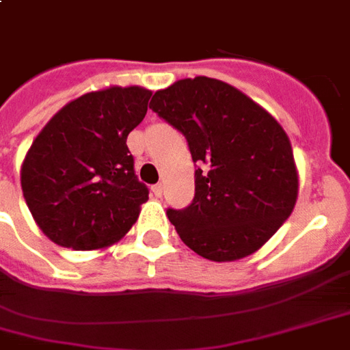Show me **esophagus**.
I'll return each instance as SVG.
<instances>
[{"label": "esophagus", "instance_id": "34e87169", "mask_svg": "<svg viewBox=\"0 0 350 350\" xmlns=\"http://www.w3.org/2000/svg\"><path fill=\"white\" fill-rule=\"evenodd\" d=\"M152 193H154L155 198H161V195H163V185H161V183L154 185V187H152Z\"/></svg>", "mask_w": 350, "mask_h": 350}]
</instances>
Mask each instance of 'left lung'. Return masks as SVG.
<instances>
[{
	"instance_id": "8db88e82",
	"label": "left lung",
	"mask_w": 350,
	"mask_h": 350,
	"mask_svg": "<svg viewBox=\"0 0 350 350\" xmlns=\"http://www.w3.org/2000/svg\"><path fill=\"white\" fill-rule=\"evenodd\" d=\"M150 109L187 139L195 198L167 209L182 241L211 261L263 247L291 215L299 174L286 131L232 85L198 76L157 90Z\"/></svg>"
}]
</instances>
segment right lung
I'll list each match as a JSON object with an SVG mask.
<instances>
[{
  "label": "right lung",
  "mask_w": 350,
  "mask_h": 350,
  "mask_svg": "<svg viewBox=\"0 0 350 350\" xmlns=\"http://www.w3.org/2000/svg\"><path fill=\"white\" fill-rule=\"evenodd\" d=\"M150 96L142 87L87 92L33 141L20 174L23 198L53 243L74 250L109 247L135 224L148 187L137 180L126 141Z\"/></svg>",
  "instance_id": "obj_1"
}]
</instances>
